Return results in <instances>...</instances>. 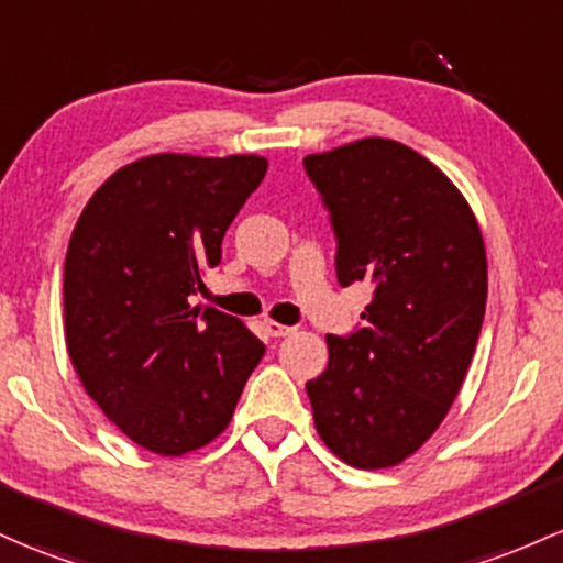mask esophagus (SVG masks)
I'll return each instance as SVG.
<instances>
[{
    "label": "esophagus",
    "instance_id": "1",
    "mask_svg": "<svg viewBox=\"0 0 563 563\" xmlns=\"http://www.w3.org/2000/svg\"><path fill=\"white\" fill-rule=\"evenodd\" d=\"M264 329H267L269 336H275V339L288 336V333H294L291 325H283V323H277V320H264Z\"/></svg>",
    "mask_w": 563,
    "mask_h": 563
}]
</instances>
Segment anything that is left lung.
<instances>
[{
	"label": "left lung",
	"instance_id": "1",
	"mask_svg": "<svg viewBox=\"0 0 563 563\" xmlns=\"http://www.w3.org/2000/svg\"><path fill=\"white\" fill-rule=\"evenodd\" d=\"M336 232L342 286L368 283L350 336H325L329 368L307 382L318 435L361 471L400 465L438 430L471 368L486 310L475 213L441 168L393 139L307 154Z\"/></svg>",
	"mask_w": 563,
	"mask_h": 563
}]
</instances>
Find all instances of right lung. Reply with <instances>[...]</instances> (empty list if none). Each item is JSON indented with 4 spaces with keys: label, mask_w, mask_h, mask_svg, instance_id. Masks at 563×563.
<instances>
[{
    "label": "right lung",
    "mask_w": 563,
    "mask_h": 563,
    "mask_svg": "<svg viewBox=\"0 0 563 563\" xmlns=\"http://www.w3.org/2000/svg\"><path fill=\"white\" fill-rule=\"evenodd\" d=\"M267 159L150 154L111 173L74 227L64 267L66 347L85 393L159 456L230 424L264 344L243 320L191 307Z\"/></svg>",
    "instance_id": "add662e5"
}]
</instances>
